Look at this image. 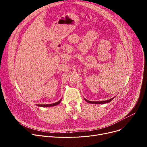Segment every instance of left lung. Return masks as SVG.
<instances>
[{"label": "left lung", "mask_w": 147, "mask_h": 147, "mask_svg": "<svg viewBox=\"0 0 147 147\" xmlns=\"http://www.w3.org/2000/svg\"><path fill=\"white\" fill-rule=\"evenodd\" d=\"M115 98V96L114 97H113V98H111L110 99H108V100H106V101H88V100H87V99H86L85 98H84V99L85 100V101H86V102H89V103H90V104H105V103H108V102H110L111 101H112V100L114 99Z\"/></svg>", "instance_id": "obj_1"}]
</instances>
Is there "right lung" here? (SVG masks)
<instances>
[{"mask_svg": "<svg viewBox=\"0 0 147 147\" xmlns=\"http://www.w3.org/2000/svg\"><path fill=\"white\" fill-rule=\"evenodd\" d=\"M61 101V99L59 100V101L55 102V103H53V104H36L37 106H39V107H52V106H55L58 104H59Z\"/></svg>", "mask_w": 147, "mask_h": 147, "instance_id": "1", "label": "right lung"}]
</instances>
